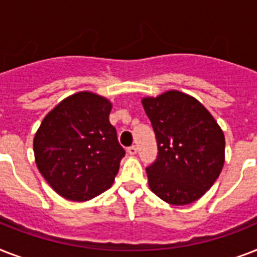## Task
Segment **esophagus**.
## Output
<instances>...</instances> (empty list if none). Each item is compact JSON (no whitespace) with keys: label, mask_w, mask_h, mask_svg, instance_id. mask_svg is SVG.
I'll return each mask as SVG.
<instances>
[{"label":"esophagus","mask_w":257,"mask_h":257,"mask_svg":"<svg viewBox=\"0 0 257 257\" xmlns=\"http://www.w3.org/2000/svg\"><path fill=\"white\" fill-rule=\"evenodd\" d=\"M126 152H128L131 156H135V155L137 153V147H136V145H132V147H129V148L126 149Z\"/></svg>","instance_id":"esophagus-1"}]
</instances>
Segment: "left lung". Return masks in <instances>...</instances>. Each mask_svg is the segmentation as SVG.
Masks as SVG:
<instances>
[{"mask_svg": "<svg viewBox=\"0 0 257 257\" xmlns=\"http://www.w3.org/2000/svg\"><path fill=\"white\" fill-rule=\"evenodd\" d=\"M156 133L159 155L147 168L151 191L171 205L199 200L213 185L225 161V137L195 97L167 90L141 100Z\"/></svg>", "mask_w": 257, "mask_h": 257, "instance_id": "8db88e82", "label": "left lung"}]
</instances>
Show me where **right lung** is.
Here are the masks:
<instances>
[{"label":"right lung","instance_id":"right-lung-1","mask_svg":"<svg viewBox=\"0 0 257 257\" xmlns=\"http://www.w3.org/2000/svg\"><path fill=\"white\" fill-rule=\"evenodd\" d=\"M112 102L77 92L54 106L34 135V160L64 199L88 201L112 187L125 156L109 122Z\"/></svg>","mask_w":257,"mask_h":257}]
</instances>
